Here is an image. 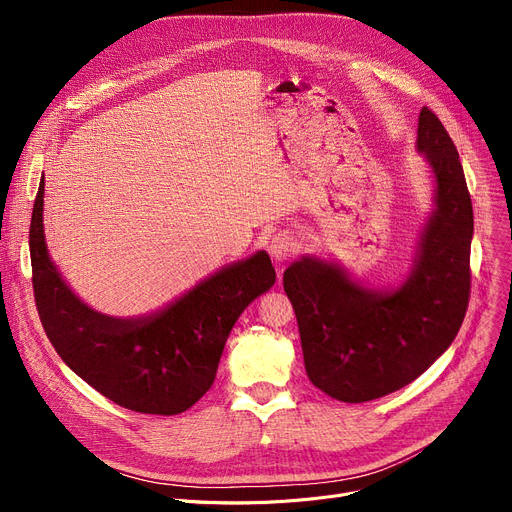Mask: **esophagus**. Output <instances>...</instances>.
<instances>
[{
  "mask_svg": "<svg viewBox=\"0 0 512 512\" xmlns=\"http://www.w3.org/2000/svg\"><path fill=\"white\" fill-rule=\"evenodd\" d=\"M267 251H270L274 263H284L299 253V242L294 240V236L288 230H280L278 234L272 236Z\"/></svg>",
  "mask_w": 512,
  "mask_h": 512,
  "instance_id": "34e87169",
  "label": "esophagus"
}]
</instances>
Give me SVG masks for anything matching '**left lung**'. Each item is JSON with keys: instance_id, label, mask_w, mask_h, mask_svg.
<instances>
[{"instance_id": "left-lung-1", "label": "left lung", "mask_w": 512, "mask_h": 512, "mask_svg": "<svg viewBox=\"0 0 512 512\" xmlns=\"http://www.w3.org/2000/svg\"><path fill=\"white\" fill-rule=\"evenodd\" d=\"M417 149L436 176V209L405 282L371 290L315 257L284 272L309 380L342 402H367L417 380L452 344L467 313L471 195L459 151L429 107H421Z\"/></svg>"}]
</instances>
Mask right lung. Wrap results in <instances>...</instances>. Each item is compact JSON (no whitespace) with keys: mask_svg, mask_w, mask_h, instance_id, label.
<instances>
[{"mask_svg":"<svg viewBox=\"0 0 512 512\" xmlns=\"http://www.w3.org/2000/svg\"><path fill=\"white\" fill-rule=\"evenodd\" d=\"M41 178L29 247L39 319L62 361L116 405L147 415H178L211 388L240 313L276 282L270 255L232 263L164 311L116 319L80 301L47 253Z\"/></svg>","mask_w":512,"mask_h":512,"instance_id":"1","label":"right lung"}]
</instances>
